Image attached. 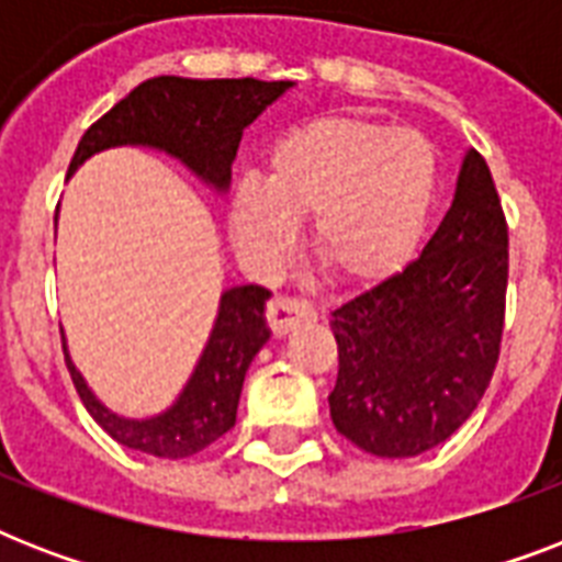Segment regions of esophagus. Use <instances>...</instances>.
Instances as JSON below:
<instances>
[{
  "label": "esophagus",
  "instance_id": "esophagus-1",
  "mask_svg": "<svg viewBox=\"0 0 562 562\" xmlns=\"http://www.w3.org/2000/svg\"><path fill=\"white\" fill-rule=\"evenodd\" d=\"M303 321H315V308L303 303V300L291 297H273L268 303V326L277 338L289 335L294 326H300Z\"/></svg>",
  "mask_w": 562,
  "mask_h": 562
}]
</instances>
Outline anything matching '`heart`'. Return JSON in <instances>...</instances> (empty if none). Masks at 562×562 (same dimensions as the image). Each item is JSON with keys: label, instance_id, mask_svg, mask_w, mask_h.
<instances>
[{"label": "heart", "instance_id": "b5f03b06", "mask_svg": "<svg viewBox=\"0 0 562 562\" xmlns=\"http://www.w3.org/2000/svg\"><path fill=\"white\" fill-rule=\"evenodd\" d=\"M426 136L361 116H324L273 143L262 187L229 194L233 245L254 271L277 273L312 218V254L335 282L370 289L411 262L435 203Z\"/></svg>", "mask_w": 562, "mask_h": 562}]
</instances>
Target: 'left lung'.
Listing matches in <instances>:
<instances>
[{"mask_svg": "<svg viewBox=\"0 0 562 562\" xmlns=\"http://www.w3.org/2000/svg\"><path fill=\"white\" fill-rule=\"evenodd\" d=\"M505 291V212L487 162L470 148L423 254L329 315L335 428L379 458H414L449 440L493 379Z\"/></svg>", "mask_w": 562, "mask_h": 562, "instance_id": "1", "label": "left lung"}]
</instances>
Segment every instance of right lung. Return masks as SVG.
Listing matches in <instances>:
<instances>
[{
	"instance_id": "add662e5",
	"label": "right lung",
	"mask_w": 562,
	"mask_h": 562,
	"mask_svg": "<svg viewBox=\"0 0 562 562\" xmlns=\"http://www.w3.org/2000/svg\"><path fill=\"white\" fill-rule=\"evenodd\" d=\"M291 87V81L256 78H148L127 92L116 108H110L95 125L87 127L69 162V175H75L92 154L122 145H143L166 151L194 171L206 187L224 192L229 187V166L236 160L241 131ZM268 297L271 291L262 285H236L224 291L210 341L189 382L169 408L145 419H131L110 411L90 391L64 341L66 368L72 373L83 408L127 449L169 461L198 454L236 426L245 373L256 352L271 338V329L265 324Z\"/></svg>"
}]
</instances>
